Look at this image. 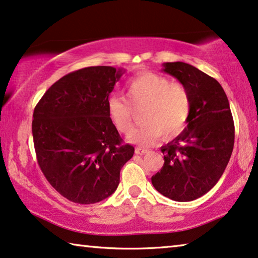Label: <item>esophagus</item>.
Wrapping results in <instances>:
<instances>
[{
  "label": "esophagus",
  "mask_w": 258,
  "mask_h": 258,
  "mask_svg": "<svg viewBox=\"0 0 258 258\" xmlns=\"http://www.w3.org/2000/svg\"><path fill=\"white\" fill-rule=\"evenodd\" d=\"M135 154L136 155H147V154H149V150H148V149L136 148L135 149Z\"/></svg>",
  "instance_id": "1"
}]
</instances>
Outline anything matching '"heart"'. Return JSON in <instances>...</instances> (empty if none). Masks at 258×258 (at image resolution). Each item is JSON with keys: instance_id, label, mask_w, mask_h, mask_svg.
<instances>
[{"instance_id": "b5f03b06", "label": "heart", "mask_w": 258, "mask_h": 258, "mask_svg": "<svg viewBox=\"0 0 258 258\" xmlns=\"http://www.w3.org/2000/svg\"><path fill=\"white\" fill-rule=\"evenodd\" d=\"M128 101L116 95L107 100V113L118 132L132 133L134 109H144L141 114L143 122L128 137L138 145H151L162 135L170 138L182 132L191 114V96L184 85L172 83L169 78L152 72H141L126 84Z\"/></svg>"}]
</instances>
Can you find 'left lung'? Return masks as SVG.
<instances>
[{"mask_svg":"<svg viewBox=\"0 0 258 258\" xmlns=\"http://www.w3.org/2000/svg\"><path fill=\"white\" fill-rule=\"evenodd\" d=\"M163 71L180 81L191 96V114L180 135L164 145V165L152 175L154 187L174 201H192L214 187L234 148L235 126L228 98L214 78L181 61Z\"/></svg>","mask_w":258,"mask_h":258,"instance_id":"left-lung-1","label":"left lung"}]
</instances>
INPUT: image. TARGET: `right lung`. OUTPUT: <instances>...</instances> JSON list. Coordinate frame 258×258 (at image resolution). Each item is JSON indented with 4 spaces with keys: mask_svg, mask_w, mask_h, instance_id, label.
<instances>
[{
    "mask_svg": "<svg viewBox=\"0 0 258 258\" xmlns=\"http://www.w3.org/2000/svg\"><path fill=\"white\" fill-rule=\"evenodd\" d=\"M122 72L111 66L71 72L47 89L33 110L37 162L52 187L72 203L95 204L111 196L135 152L107 113Z\"/></svg>",
    "mask_w": 258,
    "mask_h": 258,
    "instance_id": "right-lung-1",
    "label": "right lung"
}]
</instances>
